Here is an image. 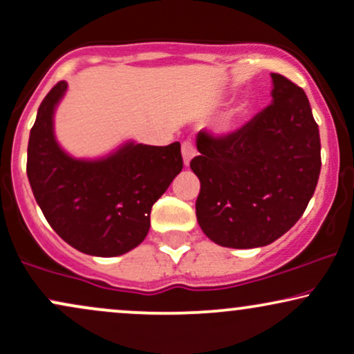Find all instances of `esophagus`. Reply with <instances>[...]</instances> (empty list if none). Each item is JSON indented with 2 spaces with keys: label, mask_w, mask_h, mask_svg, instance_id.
<instances>
[{
  "label": "esophagus",
  "mask_w": 354,
  "mask_h": 354,
  "mask_svg": "<svg viewBox=\"0 0 354 354\" xmlns=\"http://www.w3.org/2000/svg\"><path fill=\"white\" fill-rule=\"evenodd\" d=\"M181 154H183V163H185V166H188L189 161L193 160L194 156H196V148H194L193 141H191V140L183 141Z\"/></svg>",
  "instance_id": "34e87169"
}]
</instances>
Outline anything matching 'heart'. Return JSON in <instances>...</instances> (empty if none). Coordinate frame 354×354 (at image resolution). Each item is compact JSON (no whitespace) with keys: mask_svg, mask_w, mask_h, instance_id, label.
Listing matches in <instances>:
<instances>
[{"mask_svg":"<svg viewBox=\"0 0 354 354\" xmlns=\"http://www.w3.org/2000/svg\"><path fill=\"white\" fill-rule=\"evenodd\" d=\"M230 128H231V123H230V121H226V123H223V126H221L223 131H228Z\"/></svg>","mask_w":354,"mask_h":354,"instance_id":"obj_1","label":"heart"}]
</instances>
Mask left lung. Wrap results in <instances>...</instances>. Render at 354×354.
I'll list each match as a JSON object with an SVG mask.
<instances>
[{"label": "left lung", "mask_w": 354, "mask_h": 354, "mask_svg": "<svg viewBox=\"0 0 354 354\" xmlns=\"http://www.w3.org/2000/svg\"><path fill=\"white\" fill-rule=\"evenodd\" d=\"M271 104L228 136L200 131L196 218L219 246L248 250L283 236L306 209L321 169L319 129L299 86L271 73Z\"/></svg>", "instance_id": "8db88e82"}]
</instances>
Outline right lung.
<instances>
[{
	"label": "right lung",
	"instance_id": "1",
	"mask_svg": "<svg viewBox=\"0 0 354 354\" xmlns=\"http://www.w3.org/2000/svg\"><path fill=\"white\" fill-rule=\"evenodd\" d=\"M66 89V81L51 88L31 128L26 173L35 200L75 250L124 254L143 243L153 205L183 169L181 145L126 141L106 156H71L55 135V111Z\"/></svg>",
	"mask_w": 354,
	"mask_h": 354
}]
</instances>
